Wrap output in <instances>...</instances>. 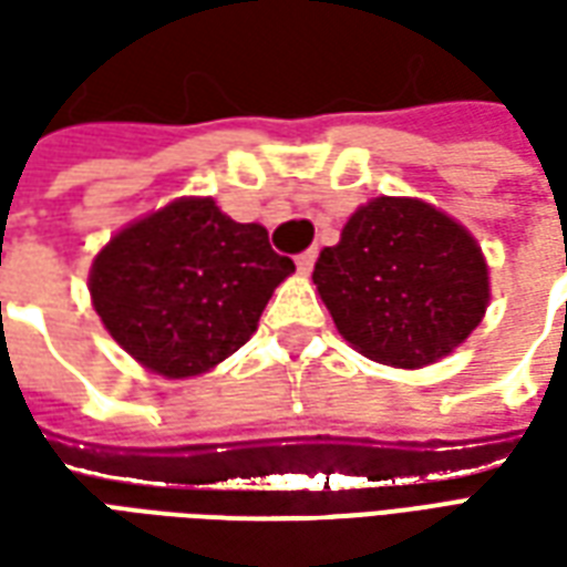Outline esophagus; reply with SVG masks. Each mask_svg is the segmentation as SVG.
I'll return each instance as SVG.
<instances>
[{"mask_svg": "<svg viewBox=\"0 0 567 567\" xmlns=\"http://www.w3.org/2000/svg\"><path fill=\"white\" fill-rule=\"evenodd\" d=\"M316 258H319V251L316 248H307V251H300L297 255V270L300 272H312V267H316Z\"/></svg>", "mask_w": 567, "mask_h": 567, "instance_id": "esophagus-1", "label": "esophagus"}]
</instances>
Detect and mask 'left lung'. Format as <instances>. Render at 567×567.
I'll list each match as a JSON object with an SVG mask.
<instances>
[{
	"mask_svg": "<svg viewBox=\"0 0 567 567\" xmlns=\"http://www.w3.org/2000/svg\"><path fill=\"white\" fill-rule=\"evenodd\" d=\"M312 282L337 331L392 368L450 355L488 303V270L474 236L422 199L361 206L340 243L319 255Z\"/></svg>",
	"mask_w": 567,
	"mask_h": 567,
	"instance_id": "1",
	"label": "left lung"
}]
</instances>
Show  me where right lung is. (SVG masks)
<instances>
[{"label":"right lung","mask_w":567,"mask_h":567,"mask_svg":"<svg viewBox=\"0 0 567 567\" xmlns=\"http://www.w3.org/2000/svg\"><path fill=\"white\" fill-rule=\"evenodd\" d=\"M291 270L260 224L234 221L209 197L175 199L96 255L91 297L130 355L182 380L246 346Z\"/></svg>","instance_id":"add662e5"}]
</instances>
